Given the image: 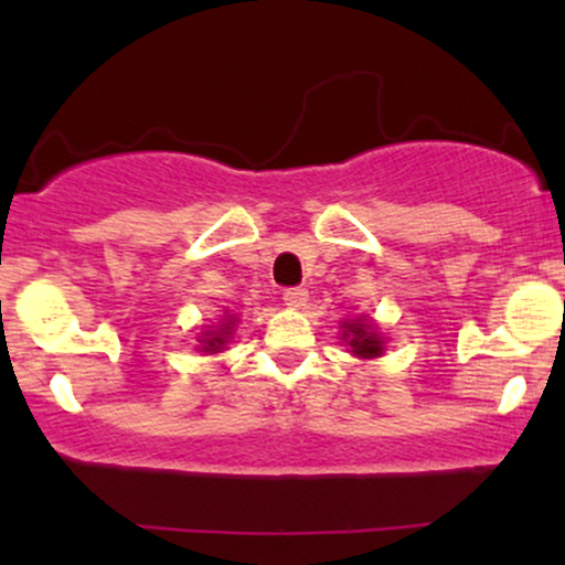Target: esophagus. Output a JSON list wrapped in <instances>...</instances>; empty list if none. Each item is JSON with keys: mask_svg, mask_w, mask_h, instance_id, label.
Segmentation results:
<instances>
[{"mask_svg": "<svg viewBox=\"0 0 565 565\" xmlns=\"http://www.w3.org/2000/svg\"><path fill=\"white\" fill-rule=\"evenodd\" d=\"M284 302H287L289 308H302V305L308 302V291H305L302 287H291L284 291Z\"/></svg>", "mask_w": 565, "mask_h": 565, "instance_id": "1", "label": "esophagus"}]
</instances>
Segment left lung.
<instances>
[{
    "mask_svg": "<svg viewBox=\"0 0 565 565\" xmlns=\"http://www.w3.org/2000/svg\"><path fill=\"white\" fill-rule=\"evenodd\" d=\"M345 337H350V348H353V353L361 355V359H374V355L382 353V340L366 327V323H361V319L345 323Z\"/></svg>",
    "mask_w": 565,
    "mask_h": 565,
    "instance_id": "obj_1",
    "label": "left lung"
}]
</instances>
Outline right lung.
<instances>
[{
	"label": "right lung",
	"mask_w": 565,
	"mask_h": 565,
	"mask_svg": "<svg viewBox=\"0 0 565 565\" xmlns=\"http://www.w3.org/2000/svg\"><path fill=\"white\" fill-rule=\"evenodd\" d=\"M228 323H233V321H228ZM228 334H231V327H220L217 332H210V334L204 337V340H201V342H204V345H201V348L212 350V353H217V350L225 345V337H228Z\"/></svg>",
	"instance_id": "add662e5"
}]
</instances>
